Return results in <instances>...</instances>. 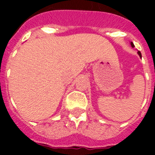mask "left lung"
<instances>
[{
	"instance_id": "1",
	"label": "left lung",
	"mask_w": 155,
	"mask_h": 155,
	"mask_svg": "<svg viewBox=\"0 0 155 155\" xmlns=\"http://www.w3.org/2000/svg\"><path fill=\"white\" fill-rule=\"evenodd\" d=\"M130 45H131V47H132L133 48H134V43H133L132 42H130ZM137 54H139L140 57H141V58H142V54H141V52H140V51H137Z\"/></svg>"
}]
</instances>
